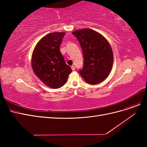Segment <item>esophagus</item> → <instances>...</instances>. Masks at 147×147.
<instances>
[{
  "label": "esophagus",
  "instance_id": "1",
  "mask_svg": "<svg viewBox=\"0 0 147 147\" xmlns=\"http://www.w3.org/2000/svg\"><path fill=\"white\" fill-rule=\"evenodd\" d=\"M71 69H72V70H75V67L74 65H72V66H71Z\"/></svg>",
  "mask_w": 147,
  "mask_h": 147
}]
</instances>
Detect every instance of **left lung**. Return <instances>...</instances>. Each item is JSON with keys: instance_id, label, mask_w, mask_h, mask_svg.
Instances as JSON below:
<instances>
[{"instance_id": "8db88e82", "label": "left lung", "mask_w": 147, "mask_h": 147, "mask_svg": "<svg viewBox=\"0 0 147 147\" xmlns=\"http://www.w3.org/2000/svg\"><path fill=\"white\" fill-rule=\"evenodd\" d=\"M83 53V67L80 74L88 83L99 84L108 77L112 69L113 54L109 42L103 35L91 29L72 32Z\"/></svg>"}]
</instances>
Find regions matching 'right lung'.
<instances>
[{
	"instance_id": "obj_1",
	"label": "right lung",
	"mask_w": 147,
	"mask_h": 147,
	"mask_svg": "<svg viewBox=\"0 0 147 147\" xmlns=\"http://www.w3.org/2000/svg\"><path fill=\"white\" fill-rule=\"evenodd\" d=\"M65 32H52L42 37L35 45L31 64L34 74L46 86H63L72 72L59 50Z\"/></svg>"
}]
</instances>
